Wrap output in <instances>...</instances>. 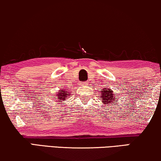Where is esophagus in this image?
Segmentation results:
<instances>
[{"label":"esophagus","mask_w":161,"mask_h":161,"mask_svg":"<svg viewBox=\"0 0 161 161\" xmlns=\"http://www.w3.org/2000/svg\"><path fill=\"white\" fill-rule=\"evenodd\" d=\"M81 85H87V84L86 83V82H82V83H81Z\"/></svg>","instance_id":"34e87169"}]
</instances>
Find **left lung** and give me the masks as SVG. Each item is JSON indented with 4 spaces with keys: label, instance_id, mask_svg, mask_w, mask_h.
<instances>
[{
    "label": "left lung",
    "instance_id": "left-lung-1",
    "mask_svg": "<svg viewBox=\"0 0 161 161\" xmlns=\"http://www.w3.org/2000/svg\"><path fill=\"white\" fill-rule=\"evenodd\" d=\"M105 90L103 92V93H101V98L103 99V103H105V104L108 105V103L112 102L114 101V99H116V98H113L114 97V94L112 93V90H110L109 89H106L105 88L104 89Z\"/></svg>",
    "mask_w": 161,
    "mask_h": 161
}]
</instances>
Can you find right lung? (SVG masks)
<instances>
[{
	"mask_svg": "<svg viewBox=\"0 0 161 161\" xmlns=\"http://www.w3.org/2000/svg\"><path fill=\"white\" fill-rule=\"evenodd\" d=\"M66 92H67V91H64L63 90H60V91H59L58 95H55V96H57L55 98H58V101L65 100V98H66V97H68L67 96H69V94L66 93Z\"/></svg>",
	"mask_w": 161,
	"mask_h": 161,
	"instance_id": "obj_1",
	"label": "right lung"
}]
</instances>
